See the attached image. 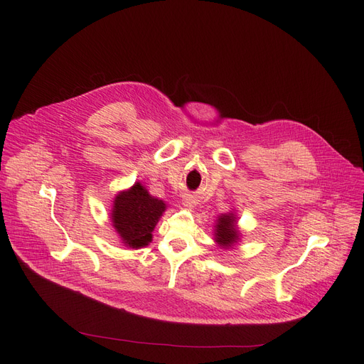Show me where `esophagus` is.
<instances>
[{
    "instance_id": "1",
    "label": "esophagus",
    "mask_w": 364,
    "mask_h": 364,
    "mask_svg": "<svg viewBox=\"0 0 364 364\" xmlns=\"http://www.w3.org/2000/svg\"><path fill=\"white\" fill-rule=\"evenodd\" d=\"M183 205H184L186 208H190V209H192V208H195L196 202H195V199H193V198H186V199H184V202H183Z\"/></svg>"
}]
</instances>
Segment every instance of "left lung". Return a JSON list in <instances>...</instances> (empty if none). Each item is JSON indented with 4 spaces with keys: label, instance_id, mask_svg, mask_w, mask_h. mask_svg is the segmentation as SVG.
Returning a JSON list of instances; mask_svg holds the SVG:
<instances>
[{
    "label": "left lung",
    "instance_id": "1",
    "mask_svg": "<svg viewBox=\"0 0 364 364\" xmlns=\"http://www.w3.org/2000/svg\"><path fill=\"white\" fill-rule=\"evenodd\" d=\"M240 233L236 227V215L233 213L221 214L217 220L214 239L221 247H232L237 243Z\"/></svg>",
    "mask_w": 364,
    "mask_h": 364
}]
</instances>
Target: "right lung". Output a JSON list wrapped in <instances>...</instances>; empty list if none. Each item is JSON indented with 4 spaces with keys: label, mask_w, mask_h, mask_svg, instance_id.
Segmentation results:
<instances>
[{
    "label": "right lung",
    "mask_w": 364,
    "mask_h": 364,
    "mask_svg": "<svg viewBox=\"0 0 364 364\" xmlns=\"http://www.w3.org/2000/svg\"><path fill=\"white\" fill-rule=\"evenodd\" d=\"M165 209L164 200L153 198L144 186L136 183L114 196L112 225L125 246L139 250L151 242V232Z\"/></svg>",
    "instance_id": "1"
}]
</instances>
